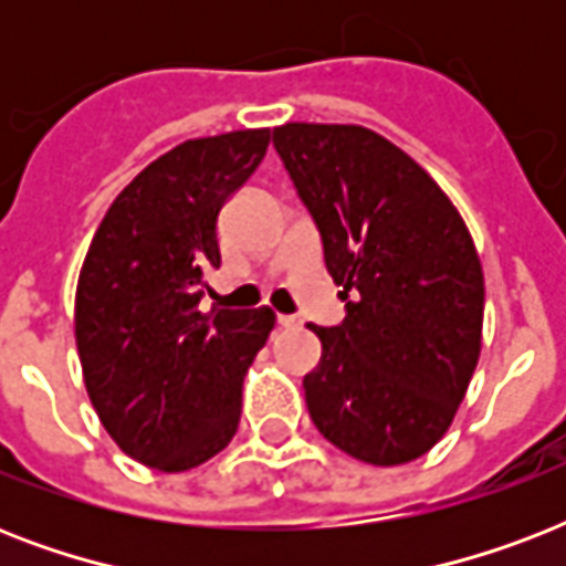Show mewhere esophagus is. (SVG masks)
Wrapping results in <instances>:
<instances>
[{"label":"esophagus","mask_w":566,"mask_h":566,"mask_svg":"<svg viewBox=\"0 0 566 566\" xmlns=\"http://www.w3.org/2000/svg\"><path fill=\"white\" fill-rule=\"evenodd\" d=\"M275 323H279V326H282V328H296V326H302V319H300V317H293V314H279V317H275Z\"/></svg>","instance_id":"34e87169"}]
</instances>
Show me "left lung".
<instances>
[{
  "label": "left lung",
  "instance_id": "obj_1",
  "mask_svg": "<svg viewBox=\"0 0 566 566\" xmlns=\"http://www.w3.org/2000/svg\"><path fill=\"white\" fill-rule=\"evenodd\" d=\"M273 146L323 240L346 317L302 378L319 434L364 464L426 455L482 353L484 275L449 196L364 126L287 123Z\"/></svg>",
  "mask_w": 566,
  "mask_h": 566
}]
</instances>
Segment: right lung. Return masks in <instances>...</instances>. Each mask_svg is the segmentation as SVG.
Listing matches in <instances>:
<instances>
[{
  "label": "right lung",
  "mask_w": 566,
  "mask_h": 566,
  "mask_svg": "<svg viewBox=\"0 0 566 566\" xmlns=\"http://www.w3.org/2000/svg\"><path fill=\"white\" fill-rule=\"evenodd\" d=\"M270 128L199 137L153 161L99 222L75 291V344L102 426L140 464L181 473L229 447L270 308L199 311L217 220L264 161Z\"/></svg>",
  "instance_id": "obj_1"
}]
</instances>
